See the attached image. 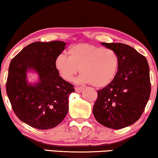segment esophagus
<instances>
[{
  "mask_svg": "<svg viewBox=\"0 0 158 158\" xmlns=\"http://www.w3.org/2000/svg\"><path fill=\"white\" fill-rule=\"evenodd\" d=\"M83 89H83V87H75V90L76 92H78V93L81 92V91H83Z\"/></svg>",
  "mask_w": 158,
  "mask_h": 158,
  "instance_id": "34e87169",
  "label": "esophagus"
}]
</instances>
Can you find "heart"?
Listing matches in <instances>:
<instances>
[{
	"mask_svg": "<svg viewBox=\"0 0 158 158\" xmlns=\"http://www.w3.org/2000/svg\"><path fill=\"white\" fill-rule=\"evenodd\" d=\"M67 57L57 56L54 61L60 77L67 82L73 81L79 73L78 83H91L96 88L108 85L114 80L119 64L118 54L114 50L83 43L72 46Z\"/></svg>",
	"mask_w": 158,
	"mask_h": 158,
	"instance_id": "obj_1",
	"label": "heart"
}]
</instances>
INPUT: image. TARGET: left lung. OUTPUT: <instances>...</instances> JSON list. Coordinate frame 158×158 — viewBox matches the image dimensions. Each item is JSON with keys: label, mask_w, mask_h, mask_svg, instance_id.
<instances>
[{"label": "left lung", "mask_w": 158, "mask_h": 158, "mask_svg": "<svg viewBox=\"0 0 158 158\" xmlns=\"http://www.w3.org/2000/svg\"><path fill=\"white\" fill-rule=\"evenodd\" d=\"M119 58L118 71L108 85L97 91L93 114L99 123L111 129L131 125L141 117L151 93L147 58L122 43L102 42Z\"/></svg>", "instance_id": "8db88e82"}]
</instances>
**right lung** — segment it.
<instances>
[{
	"mask_svg": "<svg viewBox=\"0 0 158 158\" xmlns=\"http://www.w3.org/2000/svg\"><path fill=\"white\" fill-rule=\"evenodd\" d=\"M65 45L61 41L35 42L11 61L6 81L8 97L17 117L32 127L51 129L67 114L74 85L60 77L54 65ZM30 70L39 75L35 85L27 81V72Z\"/></svg>",
	"mask_w": 158,
	"mask_h": 158,
	"instance_id": "obj_1",
	"label": "right lung"
}]
</instances>
